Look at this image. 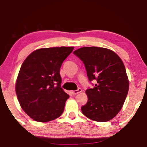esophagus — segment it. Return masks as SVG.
Here are the masks:
<instances>
[{"label": "esophagus", "mask_w": 147, "mask_h": 147, "mask_svg": "<svg viewBox=\"0 0 147 147\" xmlns=\"http://www.w3.org/2000/svg\"><path fill=\"white\" fill-rule=\"evenodd\" d=\"M81 91H82V90H81V88H78L77 90H74V91H72L71 93H72V95H75V94H79V93L81 92Z\"/></svg>", "instance_id": "34e87169"}]
</instances>
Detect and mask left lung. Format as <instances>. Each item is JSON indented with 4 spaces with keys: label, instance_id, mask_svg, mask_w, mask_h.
<instances>
[{
    "label": "left lung",
    "instance_id": "left-lung-1",
    "mask_svg": "<svg viewBox=\"0 0 147 147\" xmlns=\"http://www.w3.org/2000/svg\"><path fill=\"white\" fill-rule=\"evenodd\" d=\"M85 65L90 82L87 104L81 107L83 114L90 119L105 122L115 117L123 107L129 90L125 66L121 58L110 49L84 47L73 52Z\"/></svg>",
    "mask_w": 147,
    "mask_h": 147
}]
</instances>
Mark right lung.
<instances>
[{
    "label": "right lung",
    "instance_id": "1",
    "mask_svg": "<svg viewBox=\"0 0 147 147\" xmlns=\"http://www.w3.org/2000/svg\"><path fill=\"white\" fill-rule=\"evenodd\" d=\"M74 47L43 48L33 51L22 64L16 85L20 106L38 122L62 114L69 95L61 87L60 67Z\"/></svg>",
    "mask_w": 147,
    "mask_h": 147
}]
</instances>
